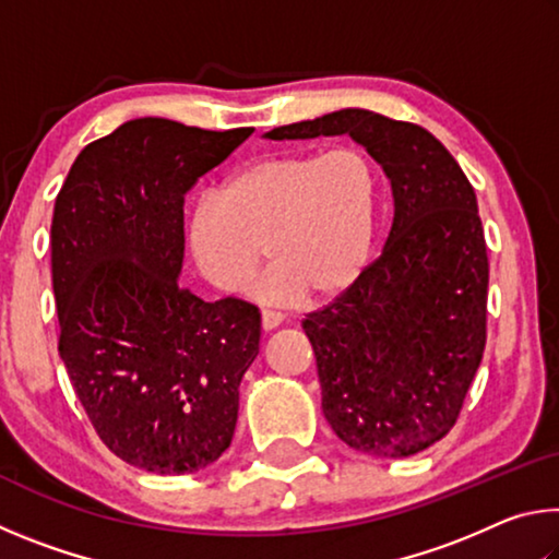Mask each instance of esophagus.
I'll use <instances>...</instances> for the list:
<instances>
[{"instance_id": "esophagus-1", "label": "esophagus", "mask_w": 559, "mask_h": 559, "mask_svg": "<svg viewBox=\"0 0 559 559\" xmlns=\"http://www.w3.org/2000/svg\"><path fill=\"white\" fill-rule=\"evenodd\" d=\"M283 323V316L276 313V310H261V328L263 330H273Z\"/></svg>"}]
</instances>
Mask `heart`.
Wrapping results in <instances>:
<instances>
[{
    "instance_id": "1",
    "label": "heart",
    "mask_w": 559,
    "mask_h": 559,
    "mask_svg": "<svg viewBox=\"0 0 559 559\" xmlns=\"http://www.w3.org/2000/svg\"><path fill=\"white\" fill-rule=\"evenodd\" d=\"M380 219V173L355 145L293 150L241 167L204 194L189 224L194 259L216 288L234 293L273 259L249 296L266 306L335 298L362 276Z\"/></svg>"
}]
</instances>
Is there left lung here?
Instances as JSON below:
<instances>
[{
    "label": "left lung",
    "mask_w": 559,
    "mask_h": 559,
    "mask_svg": "<svg viewBox=\"0 0 559 559\" xmlns=\"http://www.w3.org/2000/svg\"><path fill=\"white\" fill-rule=\"evenodd\" d=\"M345 132L390 177L394 222L380 257L302 330L333 431L357 451L404 459L453 429L484 359L486 236L468 177L427 128L345 108L266 138Z\"/></svg>",
    "instance_id": "left-lung-1"
}]
</instances>
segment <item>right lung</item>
I'll list each match as a JSON object with an SVG mask.
<instances>
[{
	"mask_svg": "<svg viewBox=\"0 0 559 559\" xmlns=\"http://www.w3.org/2000/svg\"><path fill=\"white\" fill-rule=\"evenodd\" d=\"M253 128L122 122L71 165L51 219L59 355L100 441L130 466L194 473L229 449L261 313L179 288L185 194Z\"/></svg>",
	"mask_w": 559,
	"mask_h": 559,
	"instance_id": "obj_1",
	"label": "right lung"
}]
</instances>
